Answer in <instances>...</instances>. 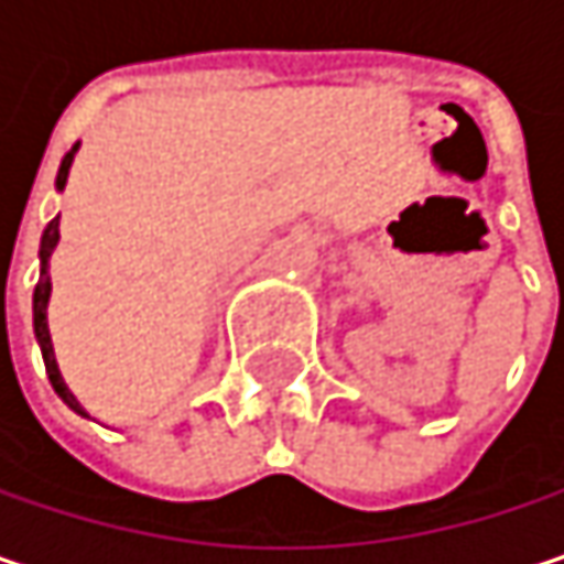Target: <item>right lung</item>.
Returning a JSON list of instances; mask_svg holds the SVG:
<instances>
[{
  "instance_id": "obj_1",
  "label": "right lung",
  "mask_w": 564,
  "mask_h": 564,
  "mask_svg": "<svg viewBox=\"0 0 564 564\" xmlns=\"http://www.w3.org/2000/svg\"><path fill=\"white\" fill-rule=\"evenodd\" d=\"M77 151H79V141L70 148V151H67V154H64V161H61V171H57V180H54L57 193L67 186L70 164H74ZM57 241H61V216H54V219L47 223L44 235H41V251H37V258H41V278H37V286H34V303H31V310H34V338H37V345H41V358H44L47 378H51V387L57 390V397H61L74 413H79V416H89V413H86V410L77 403V397L70 393V387H67L64 375H61V368H57L54 341H51V329H47V300H51V274H47V261H51V254H54Z\"/></svg>"
}]
</instances>
